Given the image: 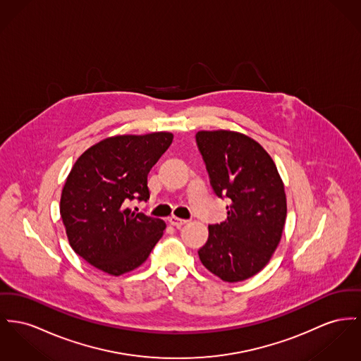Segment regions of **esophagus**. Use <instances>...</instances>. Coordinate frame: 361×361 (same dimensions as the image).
I'll use <instances>...</instances> for the list:
<instances>
[{
  "instance_id": "34e87169",
  "label": "esophagus",
  "mask_w": 361,
  "mask_h": 361,
  "mask_svg": "<svg viewBox=\"0 0 361 361\" xmlns=\"http://www.w3.org/2000/svg\"><path fill=\"white\" fill-rule=\"evenodd\" d=\"M169 224L171 226H173V227H182L183 224H186L188 223V220H185V219H179V217L176 216H169Z\"/></svg>"
}]
</instances>
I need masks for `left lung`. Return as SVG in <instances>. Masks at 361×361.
Segmentation results:
<instances>
[{"instance_id": "1", "label": "left lung", "mask_w": 361, "mask_h": 361, "mask_svg": "<svg viewBox=\"0 0 361 361\" xmlns=\"http://www.w3.org/2000/svg\"><path fill=\"white\" fill-rule=\"evenodd\" d=\"M197 146L217 197H227V219L211 224L198 250L204 267L224 282H240L268 264L288 214L281 175L264 147L230 130L198 131Z\"/></svg>"}]
</instances>
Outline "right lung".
Returning <instances> with one entry per match:
<instances>
[{
	"mask_svg": "<svg viewBox=\"0 0 361 361\" xmlns=\"http://www.w3.org/2000/svg\"><path fill=\"white\" fill-rule=\"evenodd\" d=\"M171 133L115 135L75 161L61 192L60 215L76 255L119 276L144 263L166 223L127 208L149 198L147 173L172 144Z\"/></svg>",
	"mask_w": 361,
	"mask_h": 361,
	"instance_id": "1",
	"label": "right lung"
}]
</instances>
